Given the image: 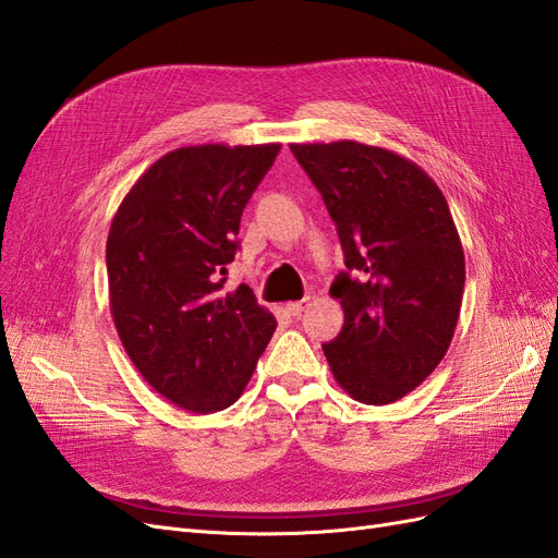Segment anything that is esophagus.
Returning a JSON list of instances; mask_svg holds the SVG:
<instances>
[{
	"label": "esophagus",
	"instance_id": "esophagus-1",
	"mask_svg": "<svg viewBox=\"0 0 558 558\" xmlns=\"http://www.w3.org/2000/svg\"><path fill=\"white\" fill-rule=\"evenodd\" d=\"M307 302H310V300H300V302H289V305H286V312H289L291 316H300L302 312H305V307H307Z\"/></svg>",
	"mask_w": 558,
	"mask_h": 558
}]
</instances>
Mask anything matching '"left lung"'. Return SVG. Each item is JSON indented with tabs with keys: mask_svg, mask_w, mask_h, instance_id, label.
I'll return each mask as SVG.
<instances>
[{
	"mask_svg": "<svg viewBox=\"0 0 558 558\" xmlns=\"http://www.w3.org/2000/svg\"><path fill=\"white\" fill-rule=\"evenodd\" d=\"M291 150L344 251L330 286L344 326L324 344L332 377L359 402H396L440 365L459 324L465 256L447 199L393 150L349 140Z\"/></svg>",
	"mask_w": 558,
	"mask_h": 558,
	"instance_id": "left-lung-1",
	"label": "left lung"
}]
</instances>
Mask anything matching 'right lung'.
<instances>
[{
    "label": "right lung",
    "mask_w": 558,
    "mask_h": 558,
    "mask_svg": "<svg viewBox=\"0 0 558 558\" xmlns=\"http://www.w3.org/2000/svg\"><path fill=\"white\" fill-rule=\"evenodd\" d=\"M281 144L174 148L118 207L107 238L109 305L130 361L195 414L238 400L277 328L246 283L223 293L240 218Z\"/></svg>",
    "instance_id": "add662e5"
}]
</instances>
